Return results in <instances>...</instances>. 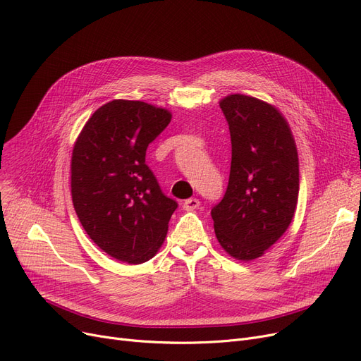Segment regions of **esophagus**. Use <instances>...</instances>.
I'll list each match as a JSON object with an SVG mask.
<instances>
[{
    "label": "esophagus",
    "mask_w": 361,
    "mask_h": 361,
    "mask_svg": "<svg viewBox=\"0 0 361 361\" xmlns=\"http://www.w3.org/2000/svg\"><path fill=\"white\" fill-rule=\"evenodd\" d=\"M199 205H200V202H199V199H196V197L185 199V200L183 202V208H184L185 211L196 209V208H199Z\"/></svg>",
    "instance_id": "esophagus-1"
}]
</instances>
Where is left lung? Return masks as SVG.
<instances>
[{
  "label": "left lung",
  "mask_w": 361,
  "mask_h": 361,
  "mask_svg": "<svg viewBox=\"0 0 361 361\" xmlns=\"http://www.w3.org/2000/svg\"><path fill=\"white\" fill-rule=\"evenodd\" d=\"M231 138L227 190L211 209L216 239L242 261L264 254L289 227L300 165L289 125L277 109L233 94L219 103Z\"/></svg>",
  "instance_id": "left-lung-1"
}]
</instances>
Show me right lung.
Listing matches in <instances>:
<instances>
[{
	"label": "right lung",
	"instance_id": "right-lung-1",
	"mask_svg": "<svg viewBox=\"0 0 361 361\" xmlns=\"http://www.w3.org/2000/svg\"><path fill=\"white\" fill-rule=\"evenodd\" d=\"M171 114L145 102H109L87 121L72 153V202L90 239L118 261L142 264L162 245L178 203L146 165Z\"/></svg>",
	"mask_w": 361,
	"mask_h": 361
}]
</instances>
